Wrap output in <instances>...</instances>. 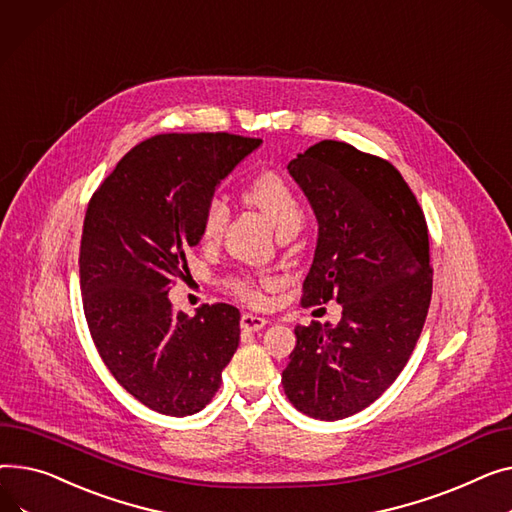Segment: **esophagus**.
Here are the masks:
<instances>
[{"mask_svg": "<svg viewBox=\"0 0 512 512\" xmlns=\"http://www.w3.org/2000/svg\"><path fill=\"white\" fill-rule=\"evenodd\" d=\"M267 325V319L265 317H259V315H253V313H245L241 317V327L245 331H259Z\"/></svg>", "mask_w": 512, "mask_h": 512, "instance_id": "esophagus-1", "label": "esophagus"}]
</instances>
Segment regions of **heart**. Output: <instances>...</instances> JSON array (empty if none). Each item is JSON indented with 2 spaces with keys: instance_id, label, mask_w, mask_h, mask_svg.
Masks as SVG:
<instances>
[{
  "instance_id": "obj_1",
  "label": "heart",
  "mask_w": 512,
  "mask_h": 512,
  "mask_svg": "<svg viewBox=\"0 0 512 512\" xmlns=\"http://www.w3.org/2000/svg\"><path fill=\"white\" fill-rule=\"evenodd\" d=\"M243 197L251 206L259 208L267 216V220L276 226V230L302 222V206L298 193L282 175L274 173V170H261V173L253 175L243 187ZM226 222L228 206L222 199H212L201 216V241L216 243L226 228ZM230 288L245 300H259V290L249 276L232 278Z\"/></svg>"
}]
</instances>
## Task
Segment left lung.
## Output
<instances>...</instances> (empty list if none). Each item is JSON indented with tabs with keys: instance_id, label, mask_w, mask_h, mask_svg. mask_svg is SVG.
Instances as JSON below:
<instances>
[{
	"instance_id": "1",
	"label": "left lung",
	"mask_w": 512,
	"mask_h": 512,
	"mask_svg": "<svg viewBox=\"0 0 512 512\" xmlns=\"http://www.w3.org/2000/svg\"><path fill=\"white\" fill-rule=\"evenodd\" d=\"M288 170L319 224L302 304L335 298L342 319L294 329L282 385L298 412L333 422L379 399L416 348L432 296L428 228L399 170L350 144L323 140Z\"/></svg>"
}]
</instances>
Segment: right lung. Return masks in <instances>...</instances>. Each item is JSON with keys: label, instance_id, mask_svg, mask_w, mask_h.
Listing matches in <instances>:
<instances>
[{"label": "right lung", "instance_id": "1", "mask_svg": "<svg viewBox=\"0 0 512 512\" xmlns=\"http://www.w3.org/2000/svg\"><path fill=\"white\" fill-rule=\"evenodd\" d=\"M261 140L162 133L131 148L92 195L80 247L84 315L117 383L164 416H191L222 385L241 339L232 304L173 311L168 290L189 274L185 251L218 185Z\"/></svg>", "mask_w": 512, "mask_h": 512}]
</instances>
